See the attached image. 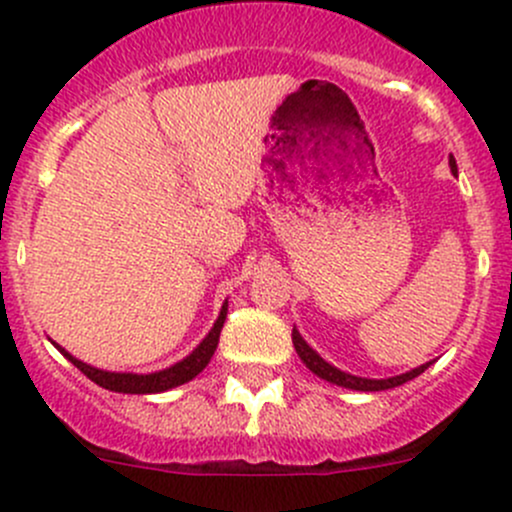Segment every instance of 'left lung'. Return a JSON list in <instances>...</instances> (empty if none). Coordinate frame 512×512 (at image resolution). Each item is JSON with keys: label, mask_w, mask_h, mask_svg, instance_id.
I'll list each match as a JSON object with an SVG mask.
<instances>
[{"label": "left lung", "mask_w": 512, "mask_h": 512, "mask_svg": "<svg viewBox=\"0 0 512 512\" xmlns=\"http://www.w3.org/2000/svg\"><path fill=\"white\" fill-rule=\"evenodd\" d=\"M449 164H451V171H454V174H456V161H454V157H451ZM292 341H294V348H297L299 358L304 360V365H306V368L311 370V373H314V375H319L321 380H328V383H333V385L348 387V390H360V392H378V390H390V387H397V385L407 383V380H414V378H417V375H422L424 370H427L429 365H432V363H424V365H419V368L410 370V373L395 375V378H387V380L355 378V375H351V373H343V370L333 368L331 363H326V360L321 358V355L316 353L314 348H311L309 343L304 341V338H301V333L297 331V328H294V331H292Z\"/></svg>", "instance_id": "1"}]
</instances>
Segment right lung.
I'll use <instances>...</instances> for the list:
<instances>
[{
    "instance_id": "1",
    "label": "right lung",
    "mask_w": 512,
    "mask_h": 512,
    "mask_svg": "<svg viewBox=\"0 0 512 512\" xmlns=\"http://www.w3.org/2000/svg\"><path fill=\"white\" fill-rule=\"evenodd\" d=\"M225 316H228V301H225L223 309H220V316H218V321L213 324L211 333L203 338L201 346H198L196 351H193L191 355H186V358L179 360L176 365H171V368L159 370V373H149V375L110 373V370L93 368V365H88V363H83V360L73 358V355L68 353L66 348L58 346V343H53V346H56L58 351L66 355V358L71 360L75 368L80 370V373L88 375V378L93 380L95 385L105 387V390L127 392V395H152V392H164V390H171V387H179V385L188 383V380L196 378V375L201 373V370L206 368L208 363H211L215 348H218L220 328H223V324H225Z\"/></svg>"
}]
</instances>
